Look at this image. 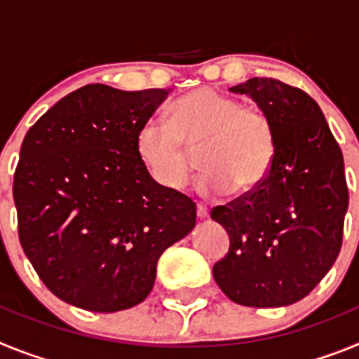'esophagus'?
I'll return each instance as SVG.
<instances>
[{"label":"esophagus","instance_id":"1","mask_svg":"<svg viewBox=\"0 0 359 359\" xmlns=\"http://www.w3.org/2000/svg\"><path fill=\"white\" fill-rule=\"evenodd\" d=\"M196 214H198L199 219L208 217V208L205 207V205H201V203H198V207H196Z\"/></svg>","mask_w":359,"mask_h":359}]
</instances>
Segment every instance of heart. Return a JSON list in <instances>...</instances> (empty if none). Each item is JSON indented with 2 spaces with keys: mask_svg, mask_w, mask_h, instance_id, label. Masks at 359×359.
Segmentation results:
<instances>
[{
  "mask_svg": "<svg viewBox=\"0 0 359 359\" xmlns=\"http://www.w3.org/2000/svg\"><path fill=\"white\" fill-rule=\"evenodd\" d=\"M170 123L147 122L136 135V154L156 185L182 189L194 169L187 147L199 152L205 196L233 190L244 196L266 182L277 154V133L259 106H246L214 88H199L177 98Z\"/></svg>",
  "mask_w": 359,
  "mask_h": 359,
  "instance_id": "1",
  "label": "heart"
}]
</instances>
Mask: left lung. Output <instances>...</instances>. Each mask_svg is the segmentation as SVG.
Wrapping results in <instances>:
<instances>
[{
    "mask_svg": "<svg viewBox=\"0 0 359 359\" xmlns=\"http://www.w3.org/2000/svg\"><path fill=\"white\" fill-rule=\"evenodd\" d=\"M230 91L268 113L277 154L259 189L212 208L210 217L230 236L214 278L241 306H290L315 290L340 253L348 207L341 149L306 91L268 77Z\"/></svg>",
    "mask_w": 359,
    "mask_h": 359,
    "instance_id": "obj_1",
    "label": "left lung"
}]
</instances>
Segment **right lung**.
<instances>
[{
  "label": "right lung",
  "mask_w": 359,
  "mask_h": 359,
  "mask_svg": "<svg viewBox=\"0 0 359 359\" xmlns=\"http://www.w3.org/2000/svg\"><path fill=\"white\" fill-rule=\"evenodd\" d=\"M169 90L88 84L37 120L14 174L18 231L44 286L75 307L144 302L165 250L196 224V203L152 182L136 135Z\"/></svg>",
  "instance_id": "obj_1"
}]
</instances>
